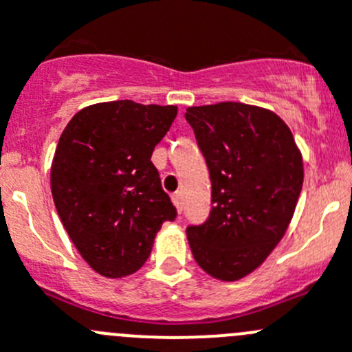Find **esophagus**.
<instances>
[{
	"label": "esophagus",
	"mask_w": 352,
	"mask_h": 352,
	"mask_svg": "<svg viewBox=\"0 0 352 352\" xmlns=\"http://www.w3.org/2000/svg\"><path fill=\"white\" fill-rule=\"evenodd\" d=\"M172 201H173V205L177 207V210L182 212V195H180V192H175V195L172 196Z\"/></svg>",
	"instance_id": "esophagus-1"
}]
</instances>
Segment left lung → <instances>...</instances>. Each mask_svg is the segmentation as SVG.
I'll return each instance as SVG.
<instances>
[{
    "label": "left lung",
    "instance_id": "obj_1",
    "mask_svg": "<svg viewBox=\"0 0 352 352\" xmlns=\"http://www.w3.org/2000/svg\"><path fill=\"white\" fill-rule=\"evenodd\" d=\"M212 182V210L188 228L196 263L233 283L261 265L286 233L303 184L293 133L272 110L223 101L189 107Z\"/></svg>",
    "mask_w": 352,
    "mask_h": 352
}]
</instances>
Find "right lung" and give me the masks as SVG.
I'll return each instance as SVG.
<instances>
[{"mask_svg":"<svg viewBox=\"0 0 352 352\" xmlns=\"http://www.w3.org/2000/svg\"><path fill=\"white\" fill-rule=\"evenodd\" d=\"M175 117L173 105L107 101L75 113L59 138L54 205L77 251L103 277L135 274L161 224L177 217L151 161Z\"/></svg>","mask_w":352,"mask_h":352,"instance_id":"1","label":"right lung"}]
</instances>
